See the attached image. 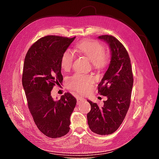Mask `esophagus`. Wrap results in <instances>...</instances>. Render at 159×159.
Segmentation results:
<instances>
[{
    "mask_svg": "<svg viewBox=\"0 0 159 159\" xmlns=\"http://www.w3.org/2000/svg\"><path fill=\"white\" fill-rule=\"evenodd\" d=\"M85 99L83 98H81V97H78L77 98V103L80 104V103H81V102H84Z\"/></svg>",
    "mask_w": 159,
    "mask_h": 159,
    "instance_id": "34e87169",
    "label": "esophagus"
}]
</instances>
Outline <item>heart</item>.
I'll return each mask as SVG.
<instances>
[{"label": "heart", "mask_w": 159, "mask_h": 159, "mask_svg": "<svg viewBox=\"0 0 159 159\" xmlns=\"http://www.w3.org/2000/svg\"><path fill=\"white\" fill-rule=\"evenodd\" d=\"M76 49L91 60L94 68L102 70L108 66L110 57L105 52L103 46L95 40H83L75 44ZM74 60V53L70 50H65L60 59L61 68L64 70H68L73 65ZM93 82L91 76L75 74L69 78L68 85L71 89L84 93L91 87Z\"/></svg>", "instance_id": "b5f03b06"}]
</instances>
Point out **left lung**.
<instances>
[{
  "mask_svg": "<svg viewBox=\"0 0 159 159\" xmlns=\"http://www.w3.org/2000/svg\"><path fill=\"white\" fill-rule=\"evenodd\" d=\"M109 46L111 60L107 70L98 85V93L107 96L103 106L91 102L87 115L89 127L93 133L105 135L116 131L126 116L131 103L133 75L131 60L124 46L116 38L102 35Z\"/></svg>",
  "mask_w": 159,
  "mask_h": 159,
  "instance_id": "8db88e82",
  "label": "left lung"
}]
</instances>
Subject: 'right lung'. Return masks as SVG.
<instances>
[{
  "label": "right lung",
  "mask_w": 159,
  "mask_h": 159,
  "mask_svg": "<svg viewBox=\"0 0 159 159\" xmlns=\"http://www.w3.org/2000/svg\"><path fill=\"white\" fill-rule=\"evenodd\" d=\"M75 37L49 35L30 46L25 58L22 85L28 107L40 131L50 138H59L70 131V116L77 100L67 92L54 101L51 91L63 80L60 59Z\"/></svg>",
  "instance_id": "right-lung-1"
}]
</instances>
